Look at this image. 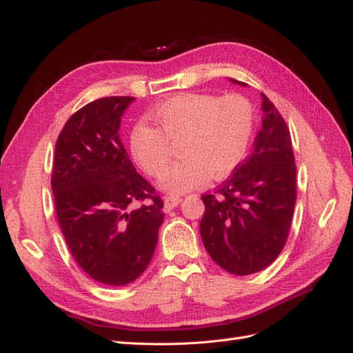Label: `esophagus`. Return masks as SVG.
Segmentation results:
<instances>
[{
	"mask_svg": "<svg viewBox=\"0 0 353 353\" xmlns=\"http://www.w3.org/2000/svg\"><path fill=\"white\" fill-rule=\"evenodd\" d=\"M181 199L179 196H166L163 203H165V212H170L174 208H176L179 203H181Z\"/></svg>",
	"mask_w": 353,
	"mask_h": 353,
	"instance_id": "obj_1",
	"label": "esophagus"
}]
</instances>
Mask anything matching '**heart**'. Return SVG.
Listing matches in <instances>:
<instances>
[{
	"instance_id": "1",
	"label": "heart",
	"mask_w": 353,
	"mask_h": 353,
	"mask_svg": "<svg viewBox=\"0 0 353 353\" xmlns=\"http://www.w3.org/2000/svg\"><path fill=\"white\" fill-rule=\"evenodd\" d=\"M157 128L137 125L130 137L135 162L148 175L162 176L170 163V143L184 156L168 170L160 187L172 194L223 176L248 154L253 134L252 104L241 95L216 99L209 94H179L153 112Z\"/></svg>"
}]
</instances>
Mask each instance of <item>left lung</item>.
<instances>
[{"instance_id":"8db88e82","label":"left lung","mask_w":353,"mask_h":353,"mask_svg":"<svg viewBox=\"0 0 353 353\" xmlns=\"http://www.w3.org/2000/svg\"><path fill=\"white\" fill-rule=\"evenodd\" d=\"M262 112L250 154L215 194L201 196L206 206L200 221L203 244L210 258L234 275L259 272L279 258L296 203L290 131L265 94Z\"/></svg>"}]
</instances>
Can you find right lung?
I'll list each match as a JSON object with an SVG mask.
<instances>
[{
  "label": "right lung",
  "mask_w": 353,
  "mask_h": 353,
  "mask_svg": "<svg viewBox=\"0 0 353 353\" xmlns=\"http://www.w3.org/2000/svg\"><path fill=\"white\" fill-rule=\"evenodd\" d=\"M134 100L104 97L72 114L52 165V194L69 250L91 279L108 285H126L145 271L165 218L162 199L137 172L121 140V119Z\"/></svg>",
  "instance_id": "obj_1"
}]
</instances>
